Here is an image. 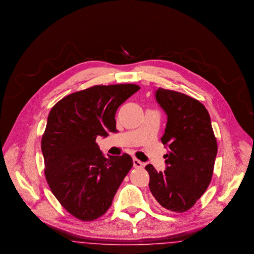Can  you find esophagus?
Instances as JSON below:
<instances>
[{
  "label": "esophagus",
  "mask_w": 254,
  "mask_h": 254,
  "mask_svg": "<svg viewBox=\"0 0 254 254\" xmlns=\"http://www.w3.org/2000/svg\"><path fill=\"white\" fill-rule=\"evenodd\" d=\"M133 166L135 168H142L143 163L140 160H138V159H133Z\"/></svg>",
  "instance_id": "esophagus-1"
}]
</instances>
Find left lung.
<instances>
[{
	"instance_id": "left-lung-1",
	"label": "left lung",
	"mask_w": 254,
	"mask_h": 254,
	"mask_svg": "<svg viewBox=\"0 0 254 254\" xmlns=\"http://www.w3.org/2000/svg\"><path fill=\"white\" fill-rule=\"evenodd\" d=\"M155 96L167 115L161 140L169 150L164 155V172H158L152 164L145 166L149 189L164 209L183 213L193 207L211 183L217 142L209 112L198 100L162 88Z\"/></svg>"
}]
</instances>
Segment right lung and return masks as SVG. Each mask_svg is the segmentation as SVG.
<instances>
[{"label":"right lung","mask_w":254,"mask_h":254,"mask_svg":"<svg viewBox=\"0 0 254 254\" xmlns=\"http://www.w3.org/2000/svg\"><path fill=\"white\" fill-rule=\"evenodd\" d=\"M139 90L135 84L96 85L67 95L49 113L41 139L45 178L63 208L82 221L108 211L131 169L128 154L106 158L95 140L117 132V109Z\"/></svg>","instance_id":"right-lung-1"}]
</instances>
